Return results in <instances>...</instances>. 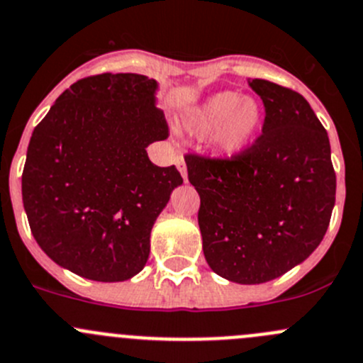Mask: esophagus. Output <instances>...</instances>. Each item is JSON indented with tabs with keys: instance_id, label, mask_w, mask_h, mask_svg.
Returning <instances> with one entry per match:
<instances>
[{
	"instance_id": "obj_1",
	"label": "esophagus",
	"mask_w": 363,
	"mask_h": 363,
	"mask_svg": "<svg viewBox=\"0 0 363 363\" xmlns=\"http://www.w3.org/2000/svg\"><path fill=\"white\" fill-rule=\"evenodd\" d=\"M177 168H179V172H181V175H182V179H184V182H188V170H186L184 157H181V156L177 157Z\"/></svg>"
}]
</instances>
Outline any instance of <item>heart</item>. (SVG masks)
<instances>
[{
  "mask_svg": "<svg viewBox=\"0 0 363 363\" xmlns=\"http://www.w3.org/2000/svg\"><path fill=\"white\" fill-rule=\"evenodd\" d=\"M189 124L203 135L214 130L213 143L223 156L241 157L259 135L262 108L235 92H218L193 108Z\"/></svg>",
  "mask_w": 363,
  "mask_h": 363,
  "instance_id": "heart-1",
  "label": "heart"
}]
</instances>
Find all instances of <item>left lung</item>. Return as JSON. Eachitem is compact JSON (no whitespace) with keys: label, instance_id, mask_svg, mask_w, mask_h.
<instances>
[{"label":"left lung","instance_id":"1","mask_svg":"<svg viewBox=\"0 0 363 363\" xmlns=\"http://www.w3.org/2000/svg\"><path fill=\"white\" fill-rule=\"evenodd\" d=\"M262 135L241 157L186 156L200 195L199 227L207 264L228 282H269L319 246L335 206L328 133L303 96L266 79Z\"/></svg>","mask_w":363,"mask_h":363}]
</instances>
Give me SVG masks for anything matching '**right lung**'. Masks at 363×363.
<instances>
[{
  "label": "right lung",
  "instance_id": "1",
  "mask_svg": "<svg viewBox=\"0 0 363 363\" xmlns=\"http://www.w3.org/2000/svg\"><path fill=\"white\" fill-rule=\"evenodd\" d=\"M157 88L142 74L84 77L33 129L23 170L31 234L49 259L83 279L138 275L150 230L182 184L177 168L156 167L147 154L168 136Z\"/></svg>",
  "mask_w": 363,
  "mask_h": 363
}]
</instances>
